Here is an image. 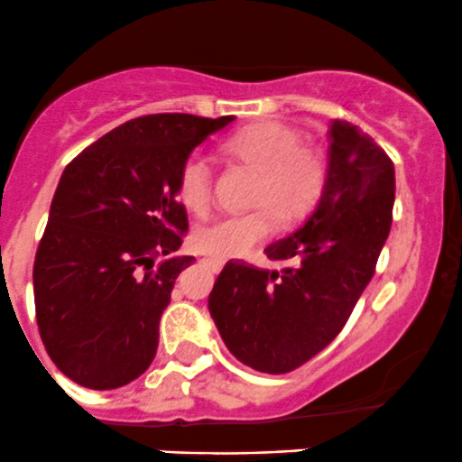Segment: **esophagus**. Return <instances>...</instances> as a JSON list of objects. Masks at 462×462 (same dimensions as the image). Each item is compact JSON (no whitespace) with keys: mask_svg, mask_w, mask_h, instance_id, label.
<instances>
[{"mask_svg":"<svg viewBox=\"0 0 462 462\" xmlns=\"http://www.w3.org/2000/svg\"><path fill=\"white\" fill-rule=\"evenodd\" d=\"M202 264L205 266H209V269L213 271V273H217V271H222V266H225V262L220 260V257H202Z\"/></svg>","mask_w":462,"mask_h":462,"instance_id":"1","label":"esophagus"}]
</instances>
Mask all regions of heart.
<instances>
[{
    "mask_svg": "<svg viewBox=\"0 0 462 462\" xmlns=\"http://www.w3.org/2000/svg\"><path fill=\"white\" fill-rule=\"evenodd\" d=\"M229 152L257 170L249 211L222 213L193 233L198 251L216 257L242 255L277 226V217L295 220L321 196L326 165L315 147L284 123L266 121L245 127L226 143ZM213 170L202 152H193L178 171V198L191 211L205 213L211 202Z\"/></svg>",
    "mask_w": 462,
    "mask_h": 462,
    "instance_id": "1",
    "label": "heart"
}]
</instances>
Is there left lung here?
<instances>
[{
  "instance_id": "left-lung-1",
  "label": "left lung",
  "mask_w": 462,
  "mask_h": 462,
  "mask_svg": "<svg viewBox=\"0 0 462 462\" xmlns=\"http://www.w3.org/2000/svg\"><path fill=\"white\" fill-rule=\"evenodd\" d=\"M326 182L315 211L264 249L282 271L226 262L209 295L222 341L253 370L284 374L339 335L374 275L392 226L394 165L348 121L330 123Z\"/></svg>"
}]
</instances>
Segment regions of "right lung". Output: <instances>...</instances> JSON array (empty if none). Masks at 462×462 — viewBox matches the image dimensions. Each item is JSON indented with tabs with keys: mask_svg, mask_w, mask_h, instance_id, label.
Segmentation results:
<instances>
[{
	"mask_svg": "<svg viewBox=\"0 0 462 462\" xmlns=\"http://www.w3.org/2000/svg\"><path fill=\"white\" fill-rule=\"evenodd\" d=\"M233 116L150 114L123 123L66 167L34 257L37 326L59 370L90 390L138 379L178 273L187 211L178 171Z\"/></svg>",
	"mask_w": 462,
	"mask_h": 462,
	"instance_id": "right-lung-1",
	"label": "right lung"
}]
</instances>
